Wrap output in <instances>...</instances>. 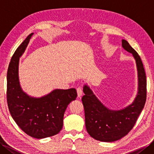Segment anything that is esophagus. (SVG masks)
Here are the masks:
<instances>
[{"label": "esophagus", "mask_w": 154, "mask_h": 154, "mask_svg": "<svg viewBox=\"0 0 154 154\" xmlns=\"http://www.w3.org/2000/svg\"><path fill=\"white\" fill-rule=\"evenodd\" d=\"M77 96L78 97H80L81 96H82L83 94V90L81 87H78L77 89Z\"/></svg>", "instance_id": "1"}]
</instances>
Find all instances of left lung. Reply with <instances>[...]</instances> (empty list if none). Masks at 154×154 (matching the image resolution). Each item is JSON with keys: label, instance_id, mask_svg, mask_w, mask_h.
Instances as JSON below:
<instances>
[{"label": "left lung", "instance_id": "8db88e82", "mask_svg": "<svg viewBox=\"0 0 154 154\" xmlns=\"http://www.w3.org/2000/svg\"><path fill=\"white\" fill-rule=\"evenodd\" d=\"M122 46L132 54L138 71V93L132 103L120 110L110 109L100 102L87 85L83 86L82 102L87 131L92 138L101 142H114L128 134L146 100V76L141 59L126 40H122Z\"/></svg>", "mask_w": 154, "mask_h": 154}]
</instances>
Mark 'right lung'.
I'll use <instances>...</instances> for the list:
<instances>
[{"instance_id": "1", "label": "right lung", "mask_w": 154, "mask_h": 154, "mask_svg": "<svg viewBox=\"0 0 154 154\" xmlns=\"http://www.w3.org/2000/svg\"><path fill=\"white\" fill-rule=\"evenodd\" d=\"M34 33L16 49L7 72V103L12 119L28 135L37 139L53 136L61 131L63 116L68 104L76 99L77 91L55 89L42 97H33L25 93L20 84L19 61Z\"/></svg>"}]
</instances>
